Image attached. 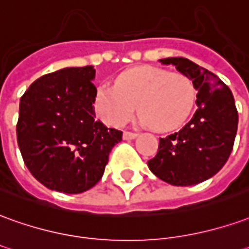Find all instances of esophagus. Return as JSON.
I'll use <instances>...</instances> for the list:
<instances>
[{"mask_svg": "<svg viewBox=\"0 0 249 249\" xmlns=\"http://www.w3.org/2000/svg\"><path fill=\"white\" fill-rule=\"evenodd\" d=\"M136 136H137V133H135V132H129V130H125L124 135H123L124 140H132V139H135Z\"/></svg>", "mask_w": 249, "mask_h": 249, "instance_id": "34e87169", "label": "esophagus"}]
</instances>
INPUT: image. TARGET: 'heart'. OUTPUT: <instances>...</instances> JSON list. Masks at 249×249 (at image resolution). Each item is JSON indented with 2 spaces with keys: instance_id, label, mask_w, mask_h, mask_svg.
<instances>
[{
  "instance_id": "obj_1",
  "label": "heart",
  "mask_w": 249,
  "mask_h": 249,
  "mask_svg": "<svg viewBox=\"0 0 249 249\" xmlns=\"http://www.w3.org/2000/svg\"><path fill=\"white\" fill-rule=\"evenodd\" d=\"M196 94L194 83L185 74L140 66L123 72L116 86H100L94 107L104 123L120 126L133 116L137 105L144 124L156 130H170L189 116Z\"/></svg>"
}]
</instances>
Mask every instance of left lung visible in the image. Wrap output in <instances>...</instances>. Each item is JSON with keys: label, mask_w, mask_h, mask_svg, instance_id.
Segmentation results:
<instances>
[{"label": "left lung", "mask_w": 249, "mask_h": 249, "mask_svg": "<svg viewBox=\"0 0 249 249\" xmlns=\"http://www.w3.org/2000/svg\"><path fill=\"white\" fill-rule=\"evenodd\" d=\"M189 76L197 94L198 109L178 132L160 137L149 170L174 186L201 183L218 173L233 148L239 114L231 89L220 78L186 58L160 59Z\"/></svg>", "instance_id": "8db88e82"}]
</instances>
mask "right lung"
<instances>
[{"instance_id": "right-lung-1", "label": "right lung", "mask_w": 249, "mask_h": 249, "mask_svg": "<svg viewBox=\"0 0 249 249\" xmlns=\"http://www.w3.org/2000/svg\"><path fill=\"white\" fill-rule=\"evenodd\" d=\"M93 66L40 76L20 100L17 142L28 170L48 189L78 194L102 178L123 132L95 120Z\"/></svg>"}]
</instances>
